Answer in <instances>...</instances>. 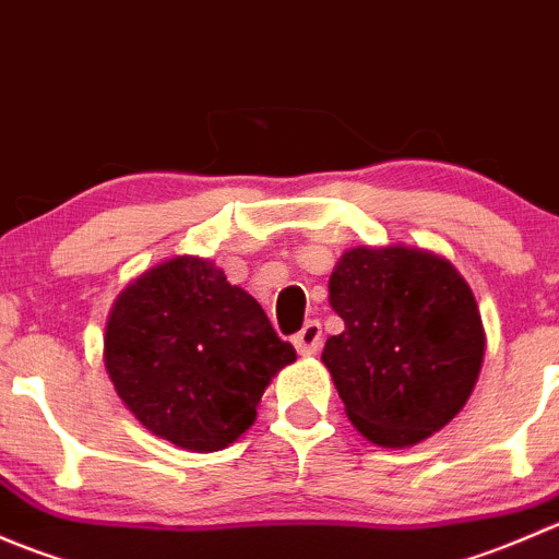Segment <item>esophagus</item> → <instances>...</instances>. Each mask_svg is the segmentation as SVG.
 Segmentation results:
<instances>
[{"mask_svg": "<svg viewBox=\"0 0 559 559\" xmlns=\"http://www.w3.org/2000/svg\"><path fill=\"white\" fill-rule=\"evenodd\" d=\"M295 346L302 357H313L321 348V324L319 321H308L300 332L295 335Z\"/></svg>", "mask_w": 559, "mask_h": 559, "instance_id": "obj_1", "label": "esophagus"}]
</instances>
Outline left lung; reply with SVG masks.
<instances>
[{"instance_id": "8db88e82", "label": "left lung", "mask_w": 559, "mask_h": 559, "mask_svg": "<svg viewBox=\"0 0 559 559\" xmlns=\"http://www.w3.org/2000/svg\"><path fill=\"white\" fill-rule=\"evenodd\" d=\"M330 306L346 326L326 337L321 362L368 441L414 447L460 414L487 341L476 297L449 259L408 246L352 248L330 275Z\"/></svg>"}]
</instances>
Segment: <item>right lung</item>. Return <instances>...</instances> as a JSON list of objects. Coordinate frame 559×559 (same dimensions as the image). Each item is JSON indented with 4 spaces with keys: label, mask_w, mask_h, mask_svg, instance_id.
Masks as SVG:
<instances>
[{
    "label": "right lung",
    "mask_w": 559,
    "mask_h": 559,
    "mask_svg": "<svg viewBox=\"0 0 559 559\" xmlns=\"http://www.w3.org/2000/svg\"><path fill=\"white\" fill-rule=\"evenodd\" d=\"M267 313L216 264L175 257L118 295L105 368L140 425L189 452H218L257 419L264 386L295 362Z\"/></svg>",
    "instance_id": "1"
}]
</instances>
